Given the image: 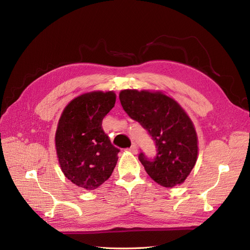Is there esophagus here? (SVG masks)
I'll return each instance as SVG.
<instances>
[{
	"label": "esophagus",
	"mask_w": 250,
	"mask_h": 250,
	"mask_svg": "<svg viewBox=\"0 0 250 250\" xmlns=\"http://www.w3.org/2000/svg\"><path fill=\"white\" fill-rule=\"evenodd\" d=\"M128 150H129L130 152L133 153V154H137L138 153V148H137V146H135V145H132Z\"/></svg>",
	"instance_id": "obj_1"
}]
</instances>
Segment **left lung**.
Wrapping results in <instances>:
<instances>
[{
    "mask_svg": "<svg viewBox=\"0 0 250 250\" xmlns=\"http://www.w3.org/2000/svg\"><path fill=\"white\" fill-rule=\"evenodd\" d=\"M123 109L139 122L155 142L156 155L139 160L148 175L166 188L183 184L197 161L198 141L191 119L172 98L160 92L124 89Z\"/></svg>",
    "mask_w": 250,
    "mask_h": 250,
    "instance_id": "1",
    "label": "left lung"
}]
</instances>
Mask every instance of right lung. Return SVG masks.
<instances>
[{
  "instance_id": "add662e5",
  "label": "right lung",
  "mask_w": 250,
  "mask_h": 250,
  "mask_svg": "<svg viewBox=\"0 0 250 250\" xmlns=\"http://www.w3.org/2000/svg\"><path fill=\"white\" fill-rule=\"evenodd\" d=\"M113 92H92L75 98L59 119L55 146L60 167L73 184L95 190L115 169L120 149L102 128L103 118L115 106Z\"/></svg>"
}]
</instances>
